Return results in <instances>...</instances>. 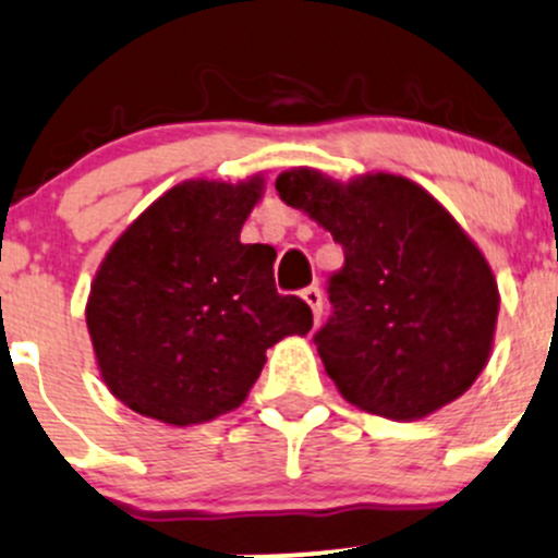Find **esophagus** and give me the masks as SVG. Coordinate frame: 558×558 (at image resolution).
<instances>
[{
	"instance_id": "esophagus-1",
	"label": "esophagus",
	"mask_w": 558,
	"mask_h": 558,
	"mask_svg": "<svg viewBox=\"0 0 558 558\" xmlns=\"http://www.w3.org/2000/svg\"><path fill=\"white\" fill-rule=\"evenodd\" d=\"M301 298L308 303V308H312L314 319L319 322V317H322V290H319V287H306V290L301 292Z\"/></svg>"
}]
</instances>
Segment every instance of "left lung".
Instances as JSON below:
<instances>
[{"label": "left lung", "mask_w": 558, "mask_h": 558, "mask_svg": "<svg viewBox=\"0 0 558 558\" xmlns=\"http://www.w3.org/2000/svg\"><path fill=\"white\" fill-rule=\"evenodd\" d=\"M277 193L343 246L332 317L314 336L338 392L395 422L462 398L489 363L499 312L489 263L462 226L384 171L338 182L301 166L281 171Z\"/></svg>", "instance_id": "obj_1"}]
</instances>
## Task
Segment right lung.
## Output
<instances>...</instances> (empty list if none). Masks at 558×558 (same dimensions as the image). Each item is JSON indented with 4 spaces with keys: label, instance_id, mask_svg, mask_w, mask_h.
I'll return each instance as SVG.
<instances>
[{
    "label": "right lung",
    "instance_id": "obj_1",
    "mask_svg": "<svg viewBox=\"0 0 558 558\" xmlns=\"http://www.w3.org/2000/svg\"><path fill=\"white\" fill-rule=\"evenodd\" d=\"M260 193L263 177L180 182L109 246L85 322L101 378L131 411L211 422L244 403L268 347L312 330V308L277 292V250L239 241Z\"/></svg>",
    "mask_w": 558,
    "mask_h": 558
}]
</instances>
